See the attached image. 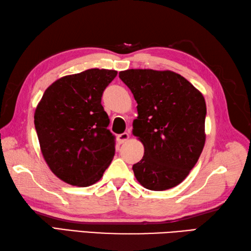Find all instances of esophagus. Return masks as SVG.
I'll list each match as a JSON object with an SVG mask.
<instances>
[{"label": "esophagus", "mask_w": 251, "mask_h": 251, "mask_svg": "<svg viewBox=\"0 0 251 251\" xmlns=\"http://www.w3.org/2000/svg\"><path fill=\"white\" fill-rule=\"evenodd\" d=\"M128 138H129V135L127 134V132H123V134L117 136V142H119L120 145H122V143H124L128 140Z\"/></svg>", "instance_id": "1"}]
</instances>
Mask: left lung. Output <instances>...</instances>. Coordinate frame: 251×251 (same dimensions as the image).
Segmentation results:
<instances>
[{"mask_svg":"<svg viewBox=\"0 0 251 251\" xmlns=\"http://www.w3.org/2000/svg\"><path fill=\"white\" fill-rule=\"evenodd\" d=\"M120 78L138 103L132 134L145 147V155L132 166L135 177L148 190L174 188L186 178L204 148L205 99L172 71L130 69L120 72Z\"/></svg>","mask_w":251,"mask_h":251,"instance_id":"left-lung-1","label":"left lung"}]
</instances>
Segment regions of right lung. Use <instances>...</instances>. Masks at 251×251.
Wrapping results in <instances>:
<instances>
[{"label":"right lung","mask_w":251,"mask_h":251,"mask_svg":"<svg viewBox=\"0 0 251 251\" xmlns=\"http://www.w3.org/2000/svg\"><path fill=\"white\" fill-rule=\"evenodd\" d=\"M117 72L89 69L57 79L34 113L41 151L50 170L71 185L88 186L102 177L115 154V136L101 104Z\"/></svg>","instance_id":"right-lung-1"}]
</instances>
